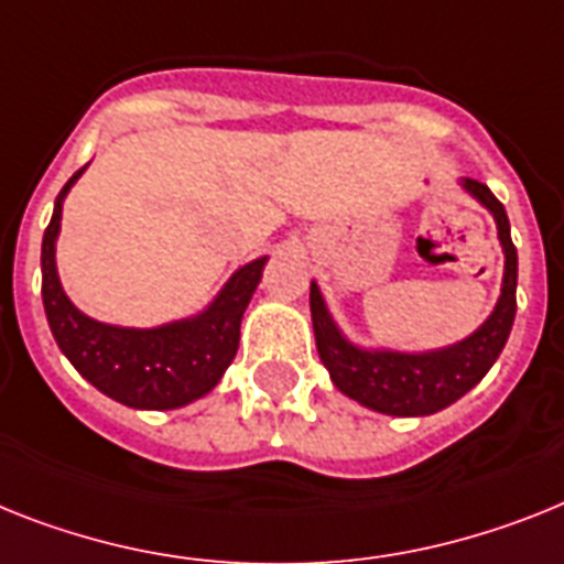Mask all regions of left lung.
Listing matches in <instances>:
<instances>
[{
    "label": "left lung",
    "instance_id": "8db88e82",
    "mask_svg": "<svg viewBox=\"0 0 564 564\" xmlns=\"http://www.w3.org/2000/svg\"><path fill=\"white\" fill-rule=\"evenodd\" d=\"M464 187L476 195L484 207L490 209L499 225V239L505 248V285L501 300L490 319L478 328L473 337L444 351L430 355H398V351H360L343 339L337 325L325 311V302L311 285V319H314V337L319 360L328 371L339 392L360 400L362 406L383 412V415H432L438 409L449 406L460 394H467L481 380L496 357L501 355L516 316V276H519V259L516 245L510 239V221H507L505 204L490 193L487 184L467 178Z\"/></svg>",
    "mask_w": 564,
    "mask_h": 564
}]
</instances>
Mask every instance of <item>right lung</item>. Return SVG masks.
<instances>
[{
  "instance_id": "add662e5",
  "label": "right lung",
  "mask_w": 564,
  "mask_h": 564,
  "mask_svg": "<svg viewBox=\"0 0 564 564\" xmlns=\"http://www.w3.org/2000/svg\"><path fill=\"white\" fill-rule=\"evenodd\" d=\"M59 189L54 216L42 236V305L51 334L72 366L109 398L132 409H175L207 394L221 380L239 348L241 314L253 296L268 259H256L218 293V300L195 319L161 328H115L88 319L59 288L54 268V239L59 232L63 198L80 172Z\"/></svg>"
}]
</instances>
